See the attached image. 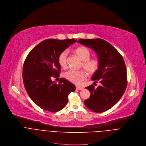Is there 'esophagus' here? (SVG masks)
<instances>
[{
	"mask_svg": "<svg viewBox=\"0 0 146 146\" xmlns=\"http://www.w3.org/2000/svg\"><path fill=\"white\" fill-rule=\"evenodd\" d=\"M76 89L80 90H83V87H79V86H76Z\"/></svg>",
	"mask_w": 146,
	"mask_h": 146,
	"instance_id": "34e87169",
	"label": "esophagus"
}]
</instances>
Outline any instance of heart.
<instances>
[{"mask_svg": "<svg viewBox=\"0 0 146 146\" xmlns=\"http://www.w3.org/2000/svg\"><path fill=\"white\" fill-rule=\"evenodd\" d=\"M75 51L83 61L82 67L87 73L93 74L98 70L100 66V60L97 58L90 59V52L88 48L84 46H80L77 48ZM68 54V50L65 49L59 54L58 57V62L63 68H66L67 66ZM64 76L68 80L76 84H80L86 78V75L83 71L74 69H70L66 71Z\"/></svg>", "mask_w": 146, "mask_h": 146, "instance_id": "obj_1", "label": "heart"}]
</instances>
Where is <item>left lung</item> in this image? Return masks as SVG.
Returning <instances> with one entry per match:
<instances>
[{
  "label": "left lung",
  "mask_w": 146,
  "mask_h": 146,
  "mask_svg": "<svg viewBox=\"0 0 146 146\" xmlns=\"http://www.w3.org/2000/svg\"><path fill=\"white\" fill-rule=\"evenodd\" d=\"M78 42L95 50L100 63L92 79L101 84L97 88L93 84L86 87L91 95L84 104L92 111L104 112L117 103L125 91L127 75L123 57L110 43L101 38L79 39Z\"/></svg>",
  "instance_id": "1"
}]
</instances>
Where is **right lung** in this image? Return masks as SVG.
Here are the masks:
<instances>
[{"mask_svg":"<svg viewBox=\"0 0 146 146\" xmlns=\"http://www.w3.org/2000/svg\"><path fill=\"white\" fill-rule=\"evenodd\" d=\"M76 41L74 38L45 40L26 58L22 72L25 88L33 101L45 110L60 111L67 104L69 94L75 90V86L67 80L60 78L57 84L51 78L59 76V54Z\"/></svg>","mask_w":146,"mask_h":146,"instance_id":"add662e5","label":"right lung"}]
</instances>
